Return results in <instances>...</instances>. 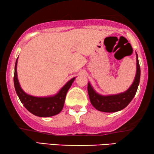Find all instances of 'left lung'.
<instances>
[{"mask_svg": "<svg viewBox=\"0 0 154 154\" xmlns=\"http://www.w3.org/2000/svg\"><path fill=\"white\" fill-rule=\"evenodd\" d=\"M137 70L134 80L131 86L125 92L112 95H102L93 89L88 82V92L90 102L97 110L103 112H116L125 108L132 100L137 90L140 80V66L136 53Z\"/></svg>", "mask_w": 154, "mask_h": 154, "instance_id": "8db88e82", "label": "left lung"}]
</instances>
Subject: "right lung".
Returning <instances> with one entry per match:
<instances>
[{"instance_id":"1","label":"right lung","mask_w":154,"mask_h":154,"mask_svg":"<svg viewBox=\"0 0 154 154\" xmlns=\"http://www.w3.org/2000/svg\"><path fill=\"white\" fill-rule=\"evenodd\" d=\"M17 60L18 58L17 59L14 66V85L17 94L25 108L32 114L39 117H50L60 113L64 107L67 92L74 81L75 77L67 82L54 95L42 97L30 95L22 90L19 83L17 72Z\"/></svg>"}]
</instances>
